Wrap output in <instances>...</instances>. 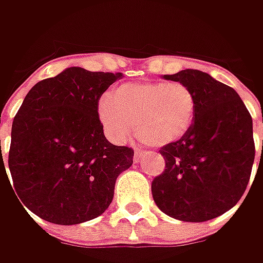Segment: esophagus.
Returning <instances> with one entry per match:
<instances>
[{
    "mask_svg": "<svg viewBox=\"0 0 263 263\" xmlns=\"http://www.w3.org/2000/svg\"><path fill=\"white\" fill-rule=\"evenodd\" d=\"M140 158H142V151L139 149V151H136V152H135V159H136L137 162H139V161H140Z\"/></svg>",
    "mask_w": 263,
    "mask_h": 263,
    "instance_id": "34e87169",
    "label": "esophagus"
}]
</instances>
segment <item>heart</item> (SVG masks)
Here are the masks:
<instances>
[{
    "mask_svg": "<svg viewBox=\"0 0 263 263\" xmlns=\"http://www.w3.org/2000/svg\"><path fill=\"white\" fill-rule=\"evenodd\" d=\"M196 98L180 82L126 83L117 86L98 105L106 136L121 143L135 133L149 145L178 142L193 127Z\"/></svg>",
    "mask_w": 263,
    "mask_h": 263,
    "instance_id": "b5f03b06",
    "label": "heart"
}]
</instances>
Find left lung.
<instances>
[{"label": "left lung", "instance_id": "obj_1", "mask_svg": "<svg viewBox=\"0 0 263 263\" xmlns=\"http://www.w3.org/2000/svg\"><path fill=\"white\" fill-rule=\"evenodd\" d=\"M184 83L196 98V118L183 139L161 147L165 171L154 178L157 206L187 222L226 214L241 199L253 161V123L233 87L199 70L165 74Z\"/></svg>", "mask_w": 263, "mask_h": 263}]
</instances>
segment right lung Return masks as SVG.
I'll use <instances>...</instances> for the list:
<instances>
[{
    "mask_svg": "<svg viewBox=\"0 0 263 263\" xmlns=\"http://www.w3.org/2000/svg\"><path fill=\"white\" fill-rule=\"evenodd\" d=\"M121 77L68 67L29 90L13 121L8 154L22 206L58 226L105 212L117 177L135 155L132 147L106 140L98 117L99 98ZM1 167L5 171L3 158Z\"/></svg>",
    "mask_w": 263,
    "mask_h": 263,
    "instance_id": "1",
    "label": "right lung"
}]
</instances>
